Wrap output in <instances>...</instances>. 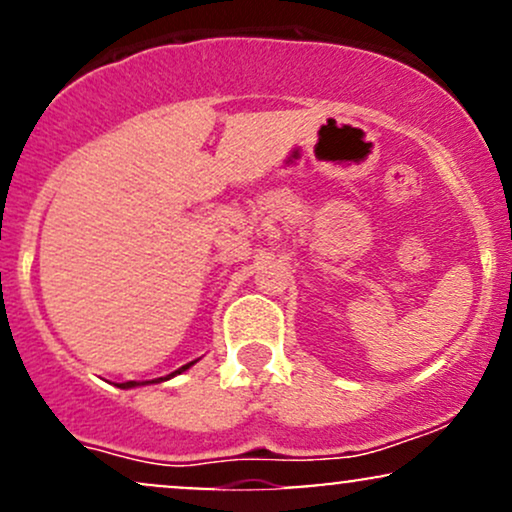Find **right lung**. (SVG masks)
Segmentation results:
<instances>
[{"label": "right lung", "mask_w": 512, "mask_h": 512, "mask_svg": "<svg viewBox=\"0 0 512 512\" xmlns=\"http://www.w3.org/2000/svg\"><path fill=\"white\" fill-rule=\"evenodd\" d=\"M192 366V363H187V366H182V368H178V370H175V373H170L168 375V378H173V375H178V373H182V370H187V368H190ZM158 380H166V378H158ZM134 385H142V383H134V380H127V383H122L120 387H134Z\"/></svg>", "instance_id": "add662e5"}]
</instances>
